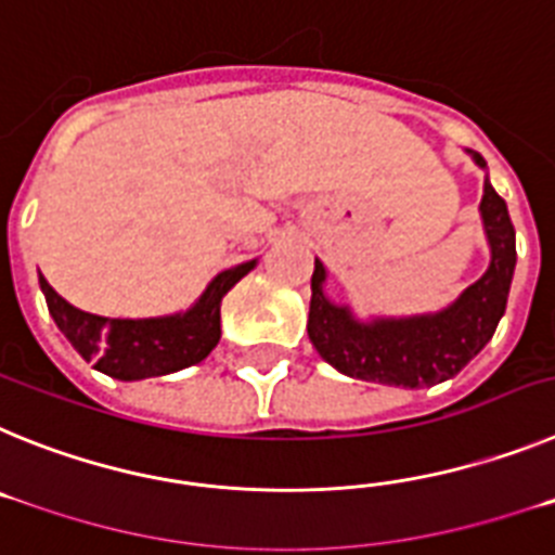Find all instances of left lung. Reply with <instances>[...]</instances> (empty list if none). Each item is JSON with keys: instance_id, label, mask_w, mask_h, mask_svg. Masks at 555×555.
I'll use <instances>...</instances> for the list:
<instances>
[{"instance_id": "obj_1", "label": "left lung", "mask_w": 555, "mask_h": 555, "mask_svg": "<svg viewBox=\"0 0 555 555\" xmlns=\"http://www.w3.org/2000/svg\"><path fill=\"white\" fill-rule=\"evenodd\" d=\"M473 158L478 166H487L478 152H473ZM480 217L492 247V263L453 306L430 317L375 320L370 325L356 322L345 306L327 300L322 292L325 267L313 261L308 338L317 352L341 375L403 389H423L459 375L492 338L506 311L517 263L508 208L489 180L483 183Z\"/></svg>"}]
</instances>
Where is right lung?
Returning a JSON list of instances; mask_svg holds the SVG:
<instances>
[{"label": "right lung", "mask_w": 555, "mask_h": 555, "mask_svg": "<svg viewBox=\"0 0 555 555\" xmlns=\"http://www.w3.org/2000/svg\"><path fill=\"white\" fill-rule=\"evenodd\" d=\"M255 267V261L217 274L197 306L160 320H107L66 302L41 274V292L47 308L63 336L86 361H94L100 372L119 380H141L199 364L219 336L222 297Z\"/></svg>", "instance_id": "add662e5"}]
</instances>
